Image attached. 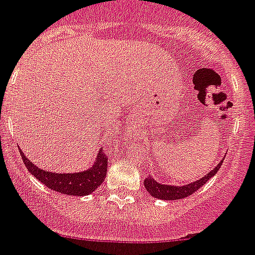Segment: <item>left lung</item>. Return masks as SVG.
<instances>
[{"label":"left lung","instance_id":"8db88e82","mask_svg":"<svg viewBox=\"0 0 255 255\" xmlns=\"http://www.w3.org/2000/svg\"><path fill=\"white\" fill-rule=\"evenodd\" d=\"M223 160L221 161L220 164L217 165L216 168H213V170H210L207 176H204L200 180H196L192 183H187V185L183 186H172V185H161V183L156 182V181L152 178V177H147L143 183H145L146 190L151 194V196L154 198L161 199V200H177V199H183L187 198L190 195L194 194L196 190H199L203 185L209 181V178L214 176V174L218 172V169L222 165Z\"/></svg>","mask_w":255,"mask_h":255}]
</instances>
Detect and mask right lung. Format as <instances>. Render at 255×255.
<instances>
[{
    "label": "right lung",
    "mask_w": 255,
    "mask_h": 255,
    "mask_svg": "<svg viewBox=\"0 0 255 255\" xmlns=\"http://www.w3.org/2000/svg\"><path fill=\"white\" fill-rule=\"evenodd\" d=\"M24 164L30 173L41 181L48 189L61 192L65 195H74V196H85L91 192L96 191V189L103 183L108 170V156L103 149L99 150L96 161L92 168L79 173H52L41 168L35 167L32 161L24 156V152L20 150Z\"/></svg>",
    "instance_id": "obj_1"
}]
</instances>
